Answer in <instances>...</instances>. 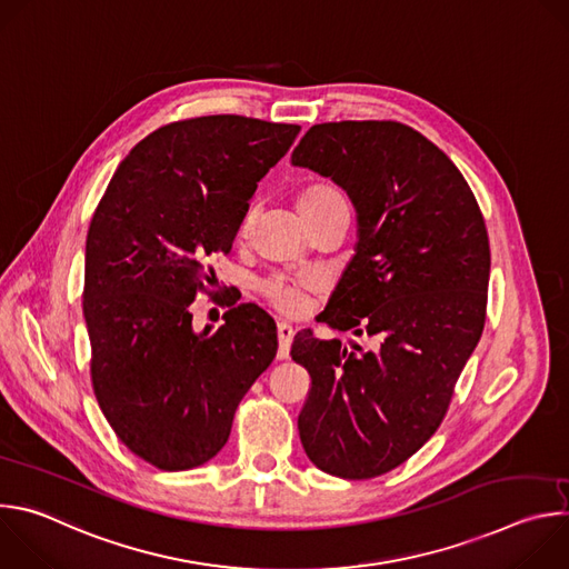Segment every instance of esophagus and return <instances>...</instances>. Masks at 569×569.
I'll return each instance as SVG.
<instances>
[{
  "label": "esophagus",
  "mask_w": 569,
  "mask_h": 569,
  "mask_svg": "<svg viewBox=\"0 0 569 569\" xmlns=\"http://www.w3.org/2000/svg\"><path fill=\"white\" fill-rule=\"evenodd\" d=\"M277 336H279V351H277V358H279V360H288V356H290V345H292V338H295V329L290 327V323L279 321V323H277Z\"/></svg>",
  "instance_id": "1"
}]
</instances>
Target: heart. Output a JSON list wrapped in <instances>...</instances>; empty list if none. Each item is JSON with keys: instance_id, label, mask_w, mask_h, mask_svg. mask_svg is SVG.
Returning a JSON list of instances; mask_svg holds the SVG:
<instances>
[{"instance_id": "obj_1", "label": "heart", "mask_w": 569, "mask_h": 569, "mask_svg": "<svg viewBox=\"0 0 569 569\" xmlns=\"http://www.w3.org/2000/svg\"><path fill=\"white\" fill-rule=\"evenodd\" d=\"M336 200H345V196L327 184L319 187H310L308 191L301 193L297 207L301 213L319 209L323 204H331ZM308 283L306 281H295V279H286V277H270L261 283V292L268 297V301L283 310V312H299L303 306V288Z\"/></svg>"}]
</instances>
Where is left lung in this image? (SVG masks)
Listing matches in <instances>:
<instances>
[{
	"label": "left lung",
	"instance_id": "left-lung-1",
	"mask_svg": "<svg viewBox=\"0 0 569 569\" xmlns=\"http://www.w3.org/2000/svg\"><path fill=\"white\" fill-rule=\"evenodd\" d=\"M290 164L331 178L358 220L351 257L323 323L378 336L376 351L295 336L308 369L299 415L308 459L323 472L369 479L412 457L439 428L486 319L489 233L450 157L410 126H312Z\"/></svg>",
	"mask_w": 569,
	"mask_h": 569
}]
</instances>
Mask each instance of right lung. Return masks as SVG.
<instances>
[{"label": "right lung", "mask_w": 569, "mask_h": 569, "mask_svg": "<svg viewBox=\"0 0 569 569\" xmlns=\"http://www.w3.org/2000/svg\"><path fill=\"white\" fill-rule=\"evenodd\" d=\"M299 130L236 114L164 126L128 152L94 211L83 292L94 393L123 446L161 470L216 457L277 356L263 308L233 306L198 333L191 303Z\"/></svg>", "instance_id": "1"}]
</instances>
